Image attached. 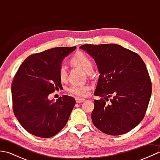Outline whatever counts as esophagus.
<instances>
[{
	"instance_id": "1",
	"label": "esophagus",
	"mask_w": 160,
	"mask_h": 160,
	"mask_svg": "<svg viewBox=\"0 0 160 160\" xmlns=\"http://www.w3.org/2000/svg\"><path fill=\"white\" fill-rule=\"evenodd\" d=\"M84 99H83V98H76V102L77 103H80V102H84Z\"/></svg>"
}]
</instances>
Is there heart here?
I'll list each match as a JSON object with an SVG mask.
<instances>
[{
    "instance_id": "1",
    "label": "heart",
    "mask_w": 160,
    "mask_h": 160,
    "mask_svg": "<svg viewBox=\"0 0 160 160\" xmlns=\"http://www.w3.org/2000/svg\"><path fill=\"white\" fill-rule=\"evenodd\" d=\"M71 66L79 67L87 73L92 71L93 64L91 58L82 52H78L73 56L69 61ZM58 76L61 81H64L67 78V69L65 67L60 66L58 69ZM89 87L87 85H73L68 89V91L76 96H85Z\"/></svg>"
}]
</instances>
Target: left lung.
Returning <instances> with one entry per match:
<instances>
[{
	"instance_id": "1",
	"label": "left lung",
	"mask_w": 160,
	"mask_h": 160,
	"mask_svg": "<svg viewBox=\"0 0 160 160\" xmlns=\"http://www.w3.org/2000/svg\"><path fill=\"white\" fill-rule=\"evenodd\" d=\"M80 49L92 56L100 73L94 95L111 97L109 104L94 100L93 125L104 133L120 135L143 120L152 92L146 64L137 53L116 44L83 45Z\"/></svg>"
}]
</instances>
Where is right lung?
I'll list each match as a JSON object with an SVG mask.
<instances>
[{
  "mask_svg": "<svg viewBox=\"0 0 160 160\" xmlns=\"http://www.w3.org/2000/svg\"><path fill=\"white\" fill-rule=\"evenodd\" d=\"M76 47H60L33 53L23 61L12 84V108L22 127L37 137L49 138L66 125L76 104L64 95L57 101L48 96L61 89L58 69L63 58Z\"/></svg>",
  "mask_w": 160,
  "mask_h": 160,
  "instance_id": "right-lung-1",
  "label": "right lung"
}]
</instances>
